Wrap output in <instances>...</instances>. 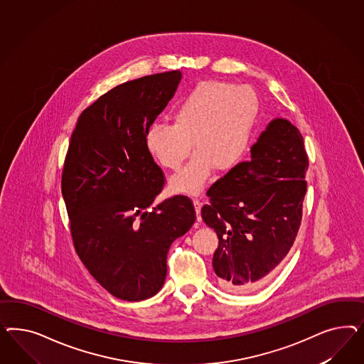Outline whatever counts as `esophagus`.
<instances>
[{
  "label": "esophagus",
  "instance_id": "esophagus-1",
  "mask_svg": "<svg viewBox=\"0 0 364 364\" xmlns=\"http://www.w3.org/2000/svg\"><path fill=\"white\" fill-rule=\"evenodd\" d=\"M193 207L196 210V215H198V221H200V210H201V203L198 200H193Z\"/></svg>",
  "mask_w": 364,
  "mask_h": 364
}]
</instances>
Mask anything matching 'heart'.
Returning <instances> with one entry per match:
<instances>
[{"mask_svg":"<svg viewBox=\"0 0 364 364\" xmlns=\"http://www.w3.org/2000/svg\"><path fill=\"white\" fill-rule=\"evenodd\" d=\"M257 112L259 97L251 87L203 81L177 102L175 122L152 124L144 144L156 163L177 171L193 143L192 160L169 180V188L196 196L210 183L215 168L227 173L242 163Z\"/></svg>","mask_w":364,"mask_h":364,"instance_id":"1","label":"heart"}]
</instances>
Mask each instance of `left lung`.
Returning <instances> with one entry per match:
<instances>
[{
	"label": "left lung",
	"mask_w": 364,
	"mask_h": 364,
	"mask_svg": "<svg viewBox=\"0 0 364 364\" xmlns=\"http://www.w3.org/2000/svg\"><path fill=\"white\" fill-rule=\"evenodd\" d=\"M309 157L287 119L267 124L251 157L208 189L201 219L218 233L213 271L225 291L257 286L286 257L298 235Z\"/></svg>",
	"instance_id": "1"
}]
</instances>
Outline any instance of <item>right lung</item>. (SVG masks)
I'll return each instance as SVG.
<instances>
[{"label": "right lung", "mask_w": 364, "mask_h": 364, "mask_svg": "<svg viewBox=\"0 0 364 364\" xmlns=\"http://www.w3.org/2000/svg\"><path fill=\"white\" fill-rule=\"evenodd\" d=\"M180 70L127 81L84 110L61 178L75 248L114 298L140 301L164 284L171 244L196 220L192 201L157 204L164 176L144 136L173 97Z\"/></svg>", "instance_id": "right-lung-1"}]
</instances>
